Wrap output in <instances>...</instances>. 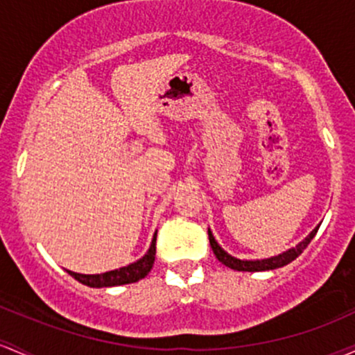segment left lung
<instances>
[{
    "label": "left lung",
    "instance_id": "8db88e82",
    "mask_svg": "<svg viewBox=\"0 0 355 355\" xmlns=\"http://www.w3.org/2000/svg\"><path fill=\"white\" fill-rule=\"evenodd\" d=\"M318 227H320V225H317V227H315L313 231H311L310 234L306 236L305 239L302 241V243H298L295 248H290L288 251L282 252V254H278V256H271V258H264V259H239V258H234V256H231L227 251H224V249L219 246V243L216 241V237H214L210 229H209V241H210V248H212L216 258L219 259L222 264H225L227 268H231V270L251 271V272H254V271H270V270H276V268L286 266L288 263H291L293 259H297L298 256L303 252V249L309 246L310 241L313 239L315 234H317Z\"/></svg>",
    "mask_w": 355,
    "mask_h": 355
}]
</instances>
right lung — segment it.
Returning <instances> with one entry per match:
<instances>
[{
  "label": "right lung",
  "instance_id": "obj_1",
  "mask_svg": "<svg viewBox=\"0 0 355 355\" xmlns=\"http://www.w3.org/2000/svg\"><path fill=\"white\" fill-rule=\"evenodd\" d=\"M155 244H157V232H155L153 239H151L150 249L146 251V254L138 261H135V263L128 264V266L119 268V270L101 272V275H80V272H73L69 270L67 272L79 283L91 288H107L136 283L141 278H145L148 272L151 271V268H153L155 254H157V246Z\"/></svg>",
  "mask_w": 355,
  "mask_h": 355
}]
</instances>
